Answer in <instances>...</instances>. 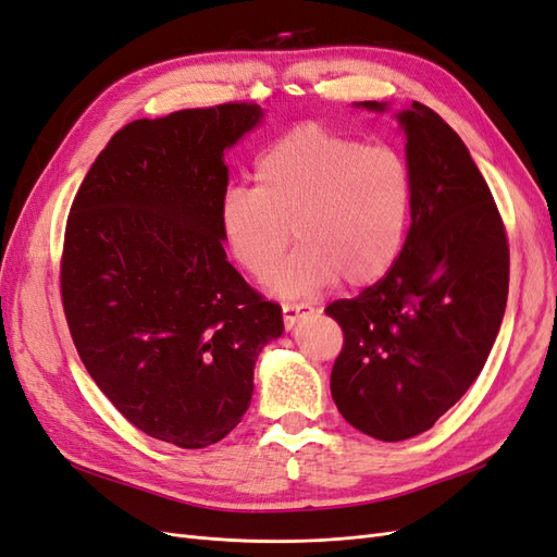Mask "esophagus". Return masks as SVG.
<instances>
[{"label":"esophagus","mask_w":557,"mask_h":557,"mask_svg":"<svg viewBox=\"0 0 557 557\" xmlns=\"http://www.w3.org/2000/svg\"><path fill=\"white\" fill-rule=\"evenodd\" d=\"M308 312H315V308H312L310 304H284L282 306V318H284V326L287 330H292V326L301 320L304 315H308Z\"/></svg>","instance_id":"1"}]
</instances>
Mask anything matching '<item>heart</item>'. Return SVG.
I'll return each mask as SVG.
<instances>
[{"label":"heart","instance_id":"obj_1","mask_svg":"<svg viewBox=\"0 0 557 557\" xmlns=\"http://www.w3.org/2000/svg\"><path fill=\"white\" fill-rule=\"evenodd\" d=\"M256 185H231L219 202L227 251L249 275L270 277L282 296H306L344 277L379 282L403 249L414 202L400 152L306 124L273 143L256 162Z\"/></svg>","mask_w":557,"mask_h":557}]
</instances>
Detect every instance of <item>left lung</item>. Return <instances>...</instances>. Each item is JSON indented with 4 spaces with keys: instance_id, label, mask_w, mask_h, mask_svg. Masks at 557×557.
<instances>
[{
    "instance_id": "1",
    "label": "left lung",
    "mask_w": 557,
    "mask_h": 557,
    "mask_svg": "<svg viewBox=\"0 0 557 557\" xmlns=\"http://www.w3.org/2000/svg\"><path fill=\"white\" fill-rule=\"evenodd\" d=\"M397 122L414 183L405 247L376 284L324 308L344 330L334 403L383 442L428 431L478 379L504 320L510 263L502 213L459 134L417 101Z\"/></svg>"
}]
</instances>
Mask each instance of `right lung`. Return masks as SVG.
<instances>
[{
  "label": "right lung",
  "instance_id": "obj_1",
  "mask_svg": "<svg viewBox=\"0 0 557 557\" xmlns=\"http://www.w3.org/2000/svg\"><path fill=\"white\" fill-rule=\"evenodd\" d=\"M263 112L223 103L136 120L110 138L70 207L61 298L87 372L120 414L183 449L245 417L282 308L227 263L223 150Z\"/></svg>",
  "mask_w": 557,
  "mask_h": 557
}]
</instances>
